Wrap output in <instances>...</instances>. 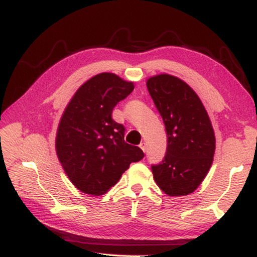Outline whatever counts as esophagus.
Here are the masks:
<instances>
[{
    "mask_svg": "<svg viewBox=\"0 0 257 257\" xmlns=\"http://www.w3.org/2000/svg\"><path fill=\"white\" fill-rule=\"evenodd\" d=\"M139 147H141L143 152L145 153V152H146V144H145V143H141V144H139Z\"/></svg>",
    "mask_w": 257,
    "mask_h": 257,
    "instance_id": "obj_1",
    "label": "esophagus"
}]
</instances>
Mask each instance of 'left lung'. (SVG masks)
I'll use <instances>...</instances> for the list:
<instances>
[{"instance_id": "1", "label": "left lung", "mask_w": 257, "mask_h": 257, "mask_svg": "<svg viewBox=\"0 0 257 257\" xmlns=\"http://www.w3.org/2000/svg\"><path fill=\"white\" fill-rule=\"evenodd\" d=\"M146 86L168 135L164 159L152 165L154 180L169 196H186L202 184L213 163L210 116L198 95L178 77L161 73L149 78Z\"/></svg>"}]
</instances>
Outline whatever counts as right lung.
<instances>
[{
    "label": "right lung",
    "instance_id": "right-lung-1",
    "mask_svg": "<svg viewBox=\"0 0 257 257\" xmlns=\"http://www.w3.org/2000/svg\"><path fill=\"white\" fill-rule=\"evenodd\" d=\"M135 88L111 72L84 82L73 95L59 122L56 155L77 189L99 196L114 186L143 151L124 142V127L112 119V111Z\"/></svg>",
    "mask_w": 257,
    "mask_h": 257
}]
</instances>
